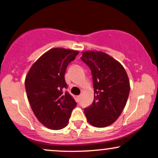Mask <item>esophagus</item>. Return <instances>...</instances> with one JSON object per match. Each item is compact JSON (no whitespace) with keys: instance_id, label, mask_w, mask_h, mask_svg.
Returning <instances> with one entry per match:
<instances>
[{"instance_id":"esophagus-1","label":"esophagus","mask_w":158,"mask_h":158,"mask_svg":"<svg viewBox=\"0 0 158 158\" xmlns=\"http://www.w3.org/2000/svg\"><path fill=\"white\" fill-rule=\"evenodd\" d=\"M81 96H77V101L78 102H79L80 101H81Z\"/></svg>"}]
</instances>
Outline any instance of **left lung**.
Instances as JSON below:
<instances>
[{"label": "left lung", "instance_id": "8db88e82", "mask_svg": "<svg viewBox=\"0 0 158 158\" xmlns=\"http://www.w3.org/2000/svg\"><path fill=\"white\" fill-rule=\"evenodd\" d=\"M81 59L90 69L94 89L92 105L84 109L86 120L93 127L109 126L127 104L130 89L128 75L118 61L104 52L84 51Z\"/></svg>", "mask_w": 158, "mask_h": 158}]
</instances>
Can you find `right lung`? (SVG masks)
Masks as SVG:
<instances>
[{"label":"right lung","instance_id":"add662e5","mask_svg":"<svg viewBox=\"0 0 158 158\" xmlns=\"http://www.w3.org/2000/svg\"><path fill=\"white\" fill-rule=\"evenodd\" d=\"M77 50L52 48L44 53L28 71L25 86L30 106L38 120L50 130H61L69 123L77 103L69 93L65 73Z\"/></svg>","mask_w":158,"mask_h":158}]
</instances>
